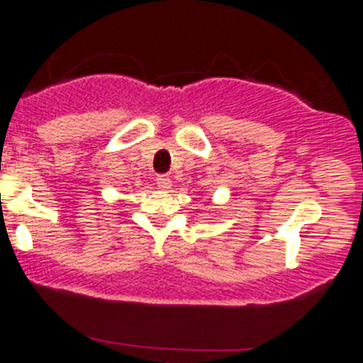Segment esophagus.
I'll return each instance as SVG.
<instances>
[{"label":"esophagus","mask_w":363,"mask_h":363,"mask_svg":"<svg viewBox=\"0 0 363 363\" xmlns=\"http://www.w3.org/2000/svg\"><path fill=\"white\" fill-rule=\"evenodd\" d=\"M157 186H159L160 190H169L172 188V179L168 175H159L157 177Z\"/></svg>","instance_id":"esophagus-1"}]
</instances>
